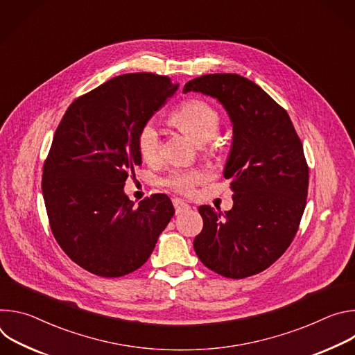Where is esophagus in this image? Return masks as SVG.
<instances>
[{"label":"esophagus","mask_w":355,"mask_h":355,"mask_svg":"<svg viewBox=\"0 0 355 355\" xmlns=\"http://www.w3.org/2000/svg\"><path fill=\"white\" fill-rule=\"evenodd\" d=\"M173 205H174V208H175V214H181V212H184L185 209L189 208V205L187 204V202H184V200L180 199V198H174V199H173Z\"/></svg>","instance_id":"34e87169"}]
</instances>
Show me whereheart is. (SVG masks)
Instances as JSON below:
<instances>
[{
    "instance_id": "obj_1",
    "label": "heart",
    "mask_w": 355,
    "mask_h": 355,
    "mask_svg": "<svg viewBox=\"0 0 355 355\" xmlns=\"http://www.w3.org/2000/svg\"><path fill=\"white\" fill-rule=\"evenodd\" d=\"M170 119L198 144L211 141L218 135L220 126L218 111L200 99L187 101L171 114ZM137 148L144 162L153 163L159 159L160 133L155 122H146L139 130ZM205 178L207 174L202 170H174L167 177L166 184L178 192L189 193L196 184L204 182Z\"/></svg>"
}]
</instances>
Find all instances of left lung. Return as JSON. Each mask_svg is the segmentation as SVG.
I'll use <instances>...</instances> for the list:
<instances>
[{
  "instance_id": "left-lung-1",
  "label": "left lung",
  "mask_w": 355,
  "mask_h": 355,
  "mask_svg": "<svg viewBox=\"0 0 355 355\" xmlns=\"http://www.w3.org/2000/svg\"><path fill=\"white\" fill-rule=\"evenodd\" d=\"M215 98L233 128L223 168L232 178L233 208H198L204 229L198 259L227 278H245L274 264L292 243L306 207L309 170L302 143L284 108L239 74H207L182 89Z\"/></svg>"
}]
</instances>
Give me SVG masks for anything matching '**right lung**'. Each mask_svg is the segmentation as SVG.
Masks as SVG:
<instances>
[{
	"instance_id": "add662e5",
	"label": "right lung",
	"mask_w": 355,
	"mask_h": 355,
	"mask_svg": "<svg viewBox=\"0 0 355 355\" xmlns=\"http://www.w3.org/2000/svg\"><path fill=\"white\" fill-rule=\"evenodd\" d=\"M178 89L151 73L118 76L66 111L43 167L42 192L53 236L66 254L99 277L140 268L174 215L171 199L125 193L141 164L137 135Z\"/></svg>"
}]
</instances>
